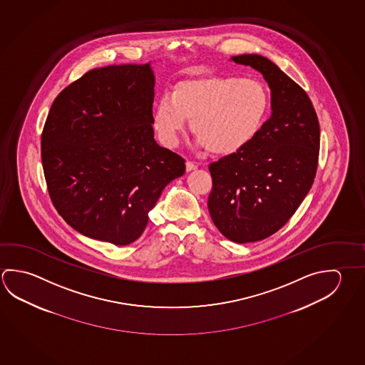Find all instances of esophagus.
Here are the masks:
<instances>
[{"label": "esophagus", "instance_id": "1", "mask_svg": "<svg viewBox=\"0 0 365 365\" xmlns=\"http://www.w3.org/2000/svg\"><path fill=\"white\" fill-rule=\"evenodd\" d=\"M197 168V165L193 163V161H187L185 163V169H187V172H191V170H195Z\"/></svg>", "mask_w": 365, "mask_h": 365}]
</instances>
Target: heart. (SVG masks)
Returning a JSON list of instances; mask_svg holds the SVG:
<instances>
[{
    "label": "heart",
    "instance_id": "heart-1",
    "mask_svg": "<svg viewBox=\"0 0 365 365\" xmlns=\"http://www.w3.org/2000/svg\"><path fill=\"white\" fill-rule=\"evenodd\" d=\"M269 93L254 78L211 77L180 82L163 96L153 118L165 146H174L190 120L193 135L212 154L230 155L255 138L267 119Z\"/></svg>",
    "mask_w": 365,
    "mask_h": 365
}]
</instances>
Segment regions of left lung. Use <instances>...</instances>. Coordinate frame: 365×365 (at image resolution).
Listing matches in <instances>:
<instances>
[{
  "label": "left lung",
  "mask_w": 365,
  "mask_h": 365,
  "mask_svg": "<svg viewBox=\"0 0 365 365\" xmlns=\"http://www.w3.org/2000/svg\"><path fill=\"white\" fill-rule=\"evenodd\" d=\"M232 61L262 73L272 91V115L246 148L209 165L207 207L224 237L256 242L281 230L310 191L319 122L307 92L269 58L249 53Z\"/></svg>",
  "instance_id": "8db88e82"
}]
</instances>
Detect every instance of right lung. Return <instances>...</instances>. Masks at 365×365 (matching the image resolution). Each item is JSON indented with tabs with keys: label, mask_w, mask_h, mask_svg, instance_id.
Listing matches in <instances>:
<instances>
[{
	"label": "right lung",
	"mask_w": 365,
	"mask_h": 365,
	"mask_svg": "<svg viewBox=\"0 0 365 365\" xmlns=\"http://www.w3.org/2000/svg\"><path fill=\"white\" fill-rule=\"evenodd\" d=\"M154 71L148 64L87 71L52 103L41 156L52 204L71 228L124 246L185 159L154 140Z\"/></svg>",
	"instance_id": "1"
}]
</instances>
